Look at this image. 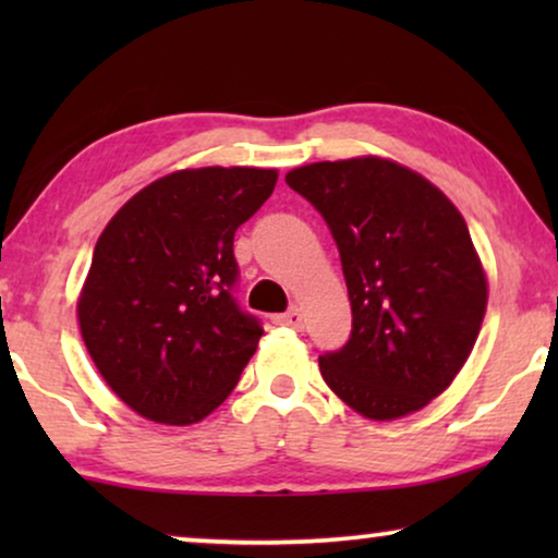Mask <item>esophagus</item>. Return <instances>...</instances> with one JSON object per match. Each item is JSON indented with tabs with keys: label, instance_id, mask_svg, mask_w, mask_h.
Masks as SVG:
<instances>
[{
	"label": "esophagus",
	"instance_id": "34e87169",
	"mask_svg": "<svg viewBox=\"0 0 558 558\" xmlns=\"http://www.w3.org/2000/svg\"><path fill=\"white\" fill-rule=\"evenodd\" d=\"M274 323L284 325V327H292V330H302V327H304V315H302V310L292 307L289 312H284V315L274 317Z\"/></svg>",
	"mask_w": 558,
	"mask_h": 558
}]
</instances>
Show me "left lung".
Here are the masks:
<instances>
[{
    "mask_svg": "<svg viewBox=\"0 0 558 558\" xmlns=\"http://www.w3.org/2000/svg\"><path fill=\"white\" fill-rule=\"evenodd\" d=\"M338 243L353 330L319 355L325 384L357 414L391 422L452 384L475 345L487 279L449 197L380 157L287 172Z\"/></svg>",
    "mask_w": 558,
    "mask_h": 558,
    "instance_id": "1",
    "label": "left lung"
}]
</instances>
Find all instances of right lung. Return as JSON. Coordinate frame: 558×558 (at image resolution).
Instances as JSON below:
<instances>
[{
	"mask_svg": "<svg viewBox=\"0 0 558 558\" xmlns=\"http://www.w3.org/2000/svg\"><path fill=\"white\" fill-rule=\"evenodd\" d=\"M277 178L258 167L165 174L96 241L78 300L83 342L111 391L149 422H201L256 353L264 330L233 296V235Z\"/></svg>",
	"mask_w": 558,
	"mask_h": 558,
	"instance_id": "add662e5",
	"label": "right lung"
}]
</instances>
